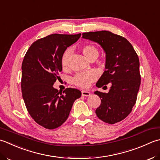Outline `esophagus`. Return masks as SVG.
<instances>
[{
  "label": "esophagus",
  "instance_id": "esophagus-1",
  "mask_svg": "<svg viewBox=\"0 0 160 160\" xmlns=\"http://www.w3.org/2000/svg\"><path fill=\"white\" fill-rule=\"evenodd\" d=\"M81 94H82V96H84V97H88L90 95V92H88V91L82 90L81 91Z\"/></svg>",
  "mask_w": 160,
  "mask_h": 160
}]
</instances>
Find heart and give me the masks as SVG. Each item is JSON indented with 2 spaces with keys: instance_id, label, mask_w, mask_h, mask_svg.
<instances>
[{
  "instance_id": "1",
  "label": "heart",
  "mask_w": 160,
  "mask_h": 160,
  "mask_svg": "<svg viewBox=\"0 0 160 160\" xmlns=\"http://www.w3.org/2000/svg\"><path fill=\"white\" fill-rule=\"evenodd\" d=\"M82 52L88 59L90 61L95 60L99 56V50L94 45L88 43L84 45L82 47ZM71 52L67 50L63 54L61 58V67L63 70H68L70 68ZM97 79V74L94 72H88L77 73L74 77L72 81L76 86L82 88H87L91 83Z\"/></svg>"
}]
</instances>
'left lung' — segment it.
Here are the masks:
<instances>
[{"mask_svg": "<svg viewBox=\"0 0 160 160\" xmlns=\"http://www.w3.org/2000/svg\"><path fill=\"white\" fill-rule=\"evenodd\" d=\"M82 35L99 43L106 52L105 71L97 87L112 85L108 93L94 92L101 99L96 115L110 124L121 122L131 112L141 83L138 54L126 38L110 32H90Z\"/></svg>", "mask_w": 160, "mask_h": 160, "instance_id": "8db88e82", "label": "left lung"}]
</instances>
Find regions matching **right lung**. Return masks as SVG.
<instances>
[{"instance_id": "obj_1", "label": "right lung", "mask_w": 160, "mask_h": 160, "mask_svg": "<svg viewBox=\"0 0 160 160\" xmlns=\"http://www.w3.org/2000/svg\"><path fill=\"white\" fill-rule=\"evenodd\" d=\"M78 34H54L36 41L22 63L21 90L25 106L34 121L54 129L66 121L81 91L68 88L63 92L53 85L60 78L61 58L68 47L77 41Z\"/></svg>"}]
</instances>
